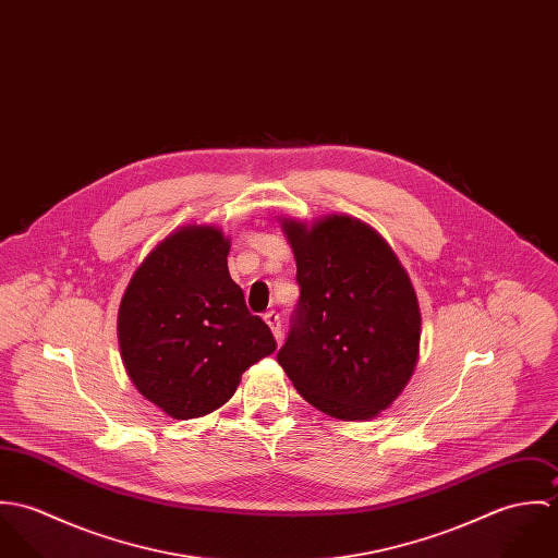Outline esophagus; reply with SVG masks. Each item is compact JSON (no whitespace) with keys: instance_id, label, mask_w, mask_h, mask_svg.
Returning a JSON list of instances; mask_svg holds the SVG:
<instances>
[{"instance_id":"34e87169","label":"esophagus","mask_w":558,"mask_h":558,"mask_svg":"<svg viewBox=\"0 0 558 558\" xmlns=\"http://www.w3.org/2000/svg\"><path fill=\"white\" fill-rule=\"evenodd\" d=\"M264 319H266V324L270 326L275 339L281 341V318H279V314H277V312H268V314L264 316Z\"/></svg>"}]
</instances>
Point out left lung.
<instances>
[{
    "label": "left lung",
    "instance_id": "left-lung-1",
    "mask_svg": "<svg viewBox=\"0 0 558 558\" xmlns=\"http://www.w3.org/2000/svg\"><path fill=\"white\" fill-rule=\"evenodd\" d=\"M279 223L294 251L301 301L277 361L319 412L372 421L416 369L421 310L412 281L391 244L361 219Z\"/></svg>",
    "mask_w": 558,
    "mask_h": 558
}]
</instances>
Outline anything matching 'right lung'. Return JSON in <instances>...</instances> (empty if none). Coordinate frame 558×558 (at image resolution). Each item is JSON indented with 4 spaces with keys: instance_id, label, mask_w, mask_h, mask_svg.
Masks as SVG:
<instances>
[{
    "instance_id": "add662e5",
    "label": "right lung",
    "mask_w": 558,
    "mask_h": 558,
    "mask_svg": "<svg viewBox=\"0 0 558 558\" xmlns=\"http://www.w3.org/2000/svg\"><path fill=\"white\" fill-rule=\"evenodd\" d=\"M215 226L173 230L133 272L118 310L120 356L137 391L171 418L219 410L242 374L277 350L228 270Z\"/></svg>"
}]
</instances>
